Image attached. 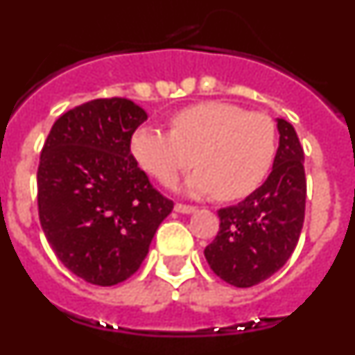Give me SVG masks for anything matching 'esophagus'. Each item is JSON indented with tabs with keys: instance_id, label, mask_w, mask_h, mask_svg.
Listing matches in <instances>:
<instances>
[{
	"instance_id": "esophagus-1",
	"label": "esophagus",
	"mask_w": 355,
	"mask_h": 355,
	"mask_svg": "<svg viewBox=\"0 0 355 355\" xmlns=\"http://www.w3.org/2000/svg\"><path fill=\"white\" fill-rule=\"evenodd\" d=\"M175 211H178V213H183V215H190V213L196 211V208H193V206L181 205V202H178V205H175Z\"/></svg>"
}]
</instances>
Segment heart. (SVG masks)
Instances as JSON below:
<instances>
[{
  "instance_id": "heart-1",
  "label": "heart",
  "mask_w": 355,
  "mask_h": 355,
  "mask_svg": "<svg viewBox=\"0 0 355 355\" xmlns=\"http://www.w3.org/2000/svg\"><path fill=\"white\" fill-rule=\"evenodd\" d=\"M275 150L277 133L268 115L225 101L187 106L171 117V131L140 126L130 140L137 165L162 184L174 183L196 156L199 167L184 190L192 196L216 193L222 200L254 192L272 168Z\"/></svg>"
}]
</instances>
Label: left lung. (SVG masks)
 Returning a JSON list of instances; mask_svg holds the SVG:
<instances>
[{"mask_svg": "<svg viewBox=\"0 0 355 355\" xmlns=\"http://www.w3.org/2000/svg\"><path fill=\"white\" fill-rule=\"evenodd\" d=\"M277 131L270 175L241 202L218 209L220 231L205 249L211 270L236 288L263 283L283 268L302 231L304 149L290 122L277 119Z\"/></svg>", "mask_w": 355, "mask_h": 355, "instance_id": "8db88e82", "label": "left lung"}]
</instances>
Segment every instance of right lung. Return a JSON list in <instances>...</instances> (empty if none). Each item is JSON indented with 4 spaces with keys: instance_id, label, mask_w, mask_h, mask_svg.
Segmentation results:
<instances>
[{
    "instance_id": "add662e5",
    "label": "right lung",
    "mask_w": 355,
    "mask_h": 355,
    "mask_svg": "<svg viewBox=\"0 0 355 355\" xmlns=\"http://www.w3.org/2000/svg\"><path fill=\"white\" fill-rule=\"evenodd\" d=\"M144 121L146 112L126 97L94 99L56 119L42 147L40 225L56 258L90 284L131 277L174 208L130 153Z\"/></svg>"
}]
</instances>
